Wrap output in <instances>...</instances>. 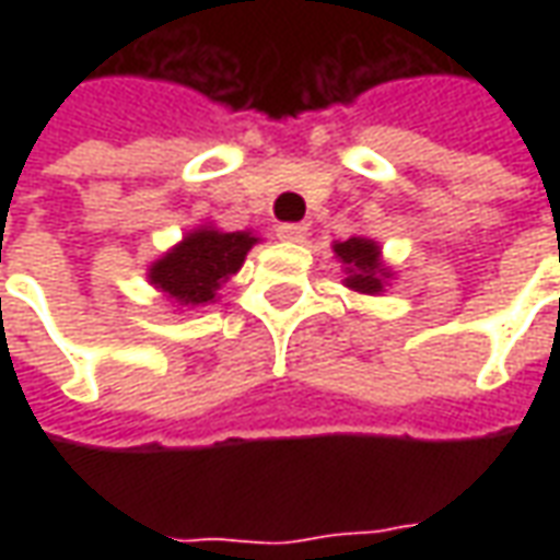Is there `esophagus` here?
Wrapping results in <instances>:
<instances>
[{
  "label": "esophagus",
  "instance_id": "1",
  "mask_svg": "<svg viewBox=\"0 0 560 560\" xmlns=\"http://www.w3.org/2000/svg\"><path fill=\"white\" fill-rule=\"evenodd\" d=\"M276 233H279V240H288V243H303L308 228H305V224H300V221H284V224H279V228H276Z\"/></svg>",
  "mask_w": 560,
  "mask_h": 560
}]
</instances>
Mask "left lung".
I'll list each match as a JSON object with an SVG mask.
<instances>
[{"label": "left lung", "mask_w": 560, "mask_h": 560, "mask_svg": "<svg viewBox=\"0 0 560 560\" xmlns=\"http://www.w3.org/2000/svg\"><path fill=\"white\" fill-rule=\"evenodd\" d=\"M336 255L348 264L351 269V276H348V288L360 293H377L381 291V279H384V272H381V264H377V245L372 240H360V236H353V240H345V243L336 245Z\"/></svg>", "instance_id": "obj_1"}]
</instances>
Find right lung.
<instances>
[{"label":"right lung","instance_id":"add662e5","mask_svg":"<svg viewBox=\"0 0 560 560\" xmlns=\"http://www.w3.org/2000/svg\"><path fill=\"white\" fill-rule=\"evenodd\" d=\"M255 243V236L243 231L221 233L203 228V231L188 233L171 255L161 257L159 264L149 269V279L176 303H209L221 288V281H228L243 267L245 255Z\"/></svg>","mask_w":560,"mask_h":560}]
</instances>
